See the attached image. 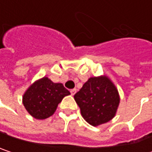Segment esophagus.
<instances>
[{
    "instance_id": "obj_1",
    "label": "esophagus",
    "mask_w": 152,
    "mask_h": 152,
    "mask_svg": "<svg viewBox=\"0 0 152 152\" xmlns=\"http://www.w3.org/2000/svg\"><path fill=\"white\" fill-rule=\"evenodd\" d=\"M76 92V89H72V90H70V93H71V95H75Z\"/></svg>"
}]
</instances>
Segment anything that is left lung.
<instances>
[{"label": "left lung", "mask_w": 152, "mask_h": 152, "mask_svg": "<svg viewBox=\"0 0 152 152\" xmlns=\"http://www.w3.org/2000/svg\"><path fill=\"white\" fill-rule=\"evenodd\" d=\"M74 99L83 119L94 127L111 121L120 103L118 90L106 76L89 78Z\"/></svg>", "instance_id": "1"}]
</instances>
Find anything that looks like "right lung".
Segmentation results:
<instances>
[{
  "label": "right lung",
  "instance_id": "right-lung-1",
  "mask_svg": "<svg viewBox=\"0 0 152 152\" xmlns=\"http://www.w3.org/2000/svg\"><path fill=\"white\" fill-rule=\"evenodd\" d=\"M69 94L62 83H53L45 76L26 90L23 96V104L32 117L44 120L52 116L58 104Z\"/></svg>",
  "mask_w": 152,
  "mask_h": 152
}]
</instances>
